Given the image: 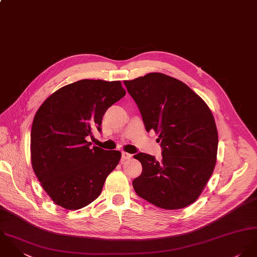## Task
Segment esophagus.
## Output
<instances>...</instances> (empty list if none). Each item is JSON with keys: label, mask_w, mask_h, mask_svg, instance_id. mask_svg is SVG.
<instances>
[{"label": "esophagus", "mask_w": 257, "mask_h": 257, "mask_svg": "<svg viewBox=\"0 0 257 257\" xmlns=\"http://www.w3.org/2000/svg\"><path fill=\"white\" fill-rule=\"evenodd\" d=\"M131 157H132V155L126 153V152H122V159H121V161L129 160V159H131Z\"/></svg>", "instance_id": "34e87169"}]
</instances>
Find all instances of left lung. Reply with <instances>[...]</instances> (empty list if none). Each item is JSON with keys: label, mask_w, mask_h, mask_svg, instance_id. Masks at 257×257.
Masks as SVG:
<instances>
[{"label": "left lung", "mask_w": 257, "mask_h": 257, "mask_svg": "<svg viewBox=\"0 0 257 257\" xmlns=\"http://www.w3.org/2000/svg\"><path fill=\"white\" fill-rule=\"evenodd\" d=\"M123 82L163 149L161 161L134 156L143 168L132 183L136 194L164 209L195 203L216 162L218 135L210 109L187 84L160 72Z\"/></svg>", "instance_id": "obj_1"}]
</instances>
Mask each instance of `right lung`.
<instances>
[{"instance_id":"add662e5","label":"right lung","mask_w":257,"mask_h":257,"mask_svg":"<svg viewBox=\"0 0 257 257\" xmlns=\"http://www.w3.org/2000/svg\"><path fill=\"white\" fill-rule=\"evenodd\" d=\"M126 94L121 81L82 79L65 85L38 109L31 132L33 170L43 189L65 209L82 208L101 194L121 153L93 146L106 110Z\"/></svg>"}]
</instances>
